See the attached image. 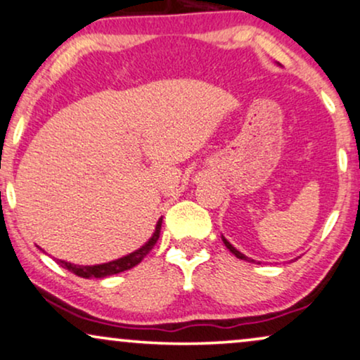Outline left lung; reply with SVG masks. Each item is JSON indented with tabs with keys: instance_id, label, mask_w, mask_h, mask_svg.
Listing matches in <instances>:
<instances>
[{
	"instance_id": "left-lung-1",
	"label": "left lung",
	"mask_w": 360,
	"mask_h": 360,
	"mask_svg": "<svg viewBox=\"0 0 360 360\" xmlns=\"http://www.w3.org/2000/svg\"><path fill=\"white\" fill-rule=\"evenodd\" d=\"M221 240H224V243H225V247H227V248H229V250H230V252H232V254H233L235 257H237V259H242V260H247V262H255L254 259H248V257H247V255H243V254H242V252H238V250H237V248H235V247L232 245V243H230V242L227 240V238H225V237H224V235H221Z\"/></svg>"
}]
</instances>
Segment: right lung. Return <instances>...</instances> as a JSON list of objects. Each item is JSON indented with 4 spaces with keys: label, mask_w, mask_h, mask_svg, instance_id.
I'll return each mask as SVG.
<instances>
[{
    "label": "right lung",
    "mask_w": 360,
    "mask_h": 360,
    "mask_svg": "<svg viewBox=\"0 0 360 360\" xmlns=\"http://www.w3.org/2000/svg\"><path fill=\"white\" fill-rule=\"evenodd\" d=\"M162 221H163V217H160L157 221V227H155V232L152 237L148 238V242H145L139 250L131 252V254L122 257V259L106 262V264H98V265H75L72 262H65V260H58V264H60L63 269L70 270V272H73L75 275H78V277H83V278H93V277L103 278V277H108V275L125 272V270H130L135 267V265H139L140 262L145 259L146 254L152 250L160 237Z\"/></svg>",
    "instance_id": "right-lung-1"
}]
</instances>
